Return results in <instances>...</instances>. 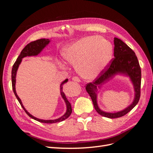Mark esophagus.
Segmentation results:
<instances>
[{"mask_svg": "<svg viewBox=\"0 0 153 153\" xmlns=\"http://www.w3.org/2000/svg\"><path fill=\"white\" fill-rule=\"evenodd\" d=\"M72 80L73 81L76 82H80V81H81L80 79L79 78V77H78V76H73L72 78Z\"/></svg>", "mask_w": 153, "mask_h": 153, "instance_id": "1", "label": "esophagus"}]
</instances>
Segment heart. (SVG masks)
I'll return each instance as SVG.
<instances>
[{
  "label": "heart",
  "mask_w": 153,
  "mask_h": 153,
  "mask_svg": "<svg viewBox=\"0 0 153 153\" xmlns=\"http://www.w3.org/2000/svg\"><path fill=\"white\" fill-rule=\"evenodd\" d=\"M112 45L99 36H87L74 41L62 50L64 59L75 64L80 75L87 78L98 76L108 64Z\"/></svg>",
  "instance_id": "heart-1"
}]
</instances>
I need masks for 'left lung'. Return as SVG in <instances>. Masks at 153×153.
Wrapping results in <instances>:
<instances>
[{
  "label": "left lung",
  "mask_w": 153,
  "mask_h": 153,
  "mask_svg": "<svg viewBox=\"0 0 153 153\" xmlns=\"http://www.w3.org/2000/svg\"><path fill=\"white\" fill-rule=\"evenodd\" d=\"M114 42L115 45L114 57L94 81L87 84L85 87V89L91 97L96 112L103 117L110 119L123 117L135 107L140 100L141 87V69L135 53L119 38H114ZM118 72L125 74L131 77L136 91L135 99L132 104L121 112L105 113L99 108L97 104L96 92L98 87H100Z\"/></svg>",
  "instance_id": "obj_1"
}]
</instances>
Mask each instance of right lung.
<instances>
[{
	"label": "right lung",
	"instance_id": "add662e5",
	"mask_svg": "<svg viewBox=\"0 0 153 153\" xmlns=\"http://www.w3.org/2000/svg\"><path fill=\"white\" fill-rule=\"evenodd\" d=\"M50 42V40L48 39H38L34 41H32V42H30V43L27 44L25 48L22 50V52L20 54L19 56L17 58L16 62H15V64H13V66L12 68V71H11V80H12V87H13V90L14 92V94H15V96L16 97L17 100L19 101L20 104L21 105L22 107L24 108V110H25V112H26V114L29 115V116L32 119H34V120H36L40 123H59V122H61L64 120L66 119L67 118H68L69 117V115H71V112H72V108H71V106L70 103L69 102L68 99L66 98V95L64 94V92L62 91L63 89V85L66 83L68 80L66 79L64 81H63L62 82V84H61V94L62 96V98L64 99V101L66 104V106H67V110L66 112L65 113L64 115L61 117H60L59 119H54V120H43V119H39L36 118L34 116H32L31 114H30L27 111L25 110V108H24V106H23V104L21 101V100L20 99L19 97L18 96L16 92V90H15V84H16V71L17 69L18 68V66H19L20 64L22 62V59L27 57V56H33V55H37L38 54H39L41 50H42L47 45H48Z\"/></svg>",
	"mask_w": 153,
	"mask_h": 153
}]
</instances>
